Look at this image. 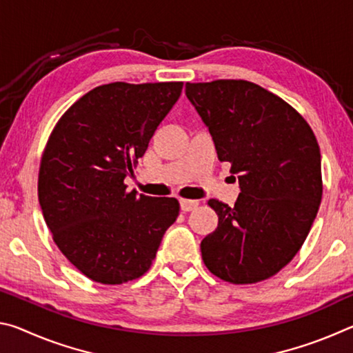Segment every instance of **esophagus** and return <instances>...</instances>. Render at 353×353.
I'll return each mask as SVG.
<instances>
[{"label":"esophagus","instance_id":"1","mask_svg":"<svg viewBox=\"0 0 353 353\" xmlns=\"http://www.w3.org/2000/svg\"><path fill=\"white\" fill-rule=\"evenodd\" d=\"M199 205L198 201H193V199H181V208L183 212H191L194 210L196 207Z\"/></svg>","mask_w":353,"mask_h":353}]
</instances>
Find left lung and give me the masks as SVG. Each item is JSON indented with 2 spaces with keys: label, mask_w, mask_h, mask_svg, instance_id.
I'll return each mask as SVG.
<instances>
[{
  "label": "left lung",
  "mask_w": 353,
  "mask_h": 353,
  "mask_svg": "<svg viewBox=\"0 0 353 353\" xmlns=\"http://www.w3.org/2000/svg\"><path fill=\"white\" fill-rule=\"evenodd\" d=\"M185 94L241 190L234 207L208 201L218 227L201 241L202 260L235 285L276 276L302 248L322 199L312 128L282 98L249 81L187 82Z\"/></svg>",
  "instance_id": "left-lung-1"
}]
</instances>
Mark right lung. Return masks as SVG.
Segmentation results:
<instances>
[{
	"instance_id": "add662e5",
	"label": "right lung",
	"mask_w": 353,
	"mask_h": 353,
	"mask_svg": "<svg viewBox=\"0 0 353 353\" xmlns=\"http://www.w3.org/2000/svg\"><path fill=\"white\" fill-rule=\"evenodd\" d=\"M183 82L99 85L59 119L41 154L39 202L52 240L93 282L121 285L152 265L179 216L174 198L128 191Z\"/></svg>"
}]
</instances>
